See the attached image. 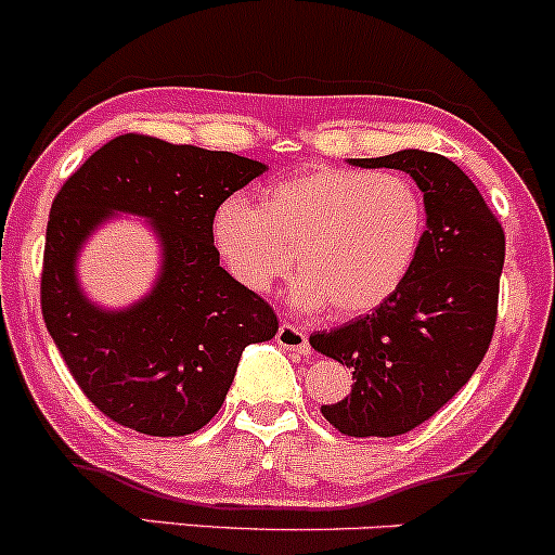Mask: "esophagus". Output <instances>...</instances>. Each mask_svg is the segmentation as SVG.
<instances>
[{"mask_svg":"<svg viewBox=\"0 0 555 555\" xmlns=\"http://www.w3.org/2000/svg\"><path fill=\"white\" fill-rule=\"evenodd\" d=\"M276 343L284 347V350L297 352V356H308L310 352V343L308 334L302 328H297L295 324H282L276 332Z\"/></svg>","mask_w":555,"mask_h":555,"instance_id":"obj_1","label":"esophagus"}]
</instances>
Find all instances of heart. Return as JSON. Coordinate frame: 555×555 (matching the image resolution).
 Masks as SVG:
<instances>
[{"label":"heart","instance_id":"heart-1","mask_svg":"<svg viewBox=\"0 0 555 555\" xmlns=\"http://www.w3.org/2000/svg\"><path fill=\"white\" fill-rule=\"evenodd\" d=\"M426 231L418 186L400 173L313 166L273 181L258 208L229 197L212 212L218 258L240 287L263 295L295 266L292 302L356 319L411 276Z\"/></svg>","mask_w":555,"mask_h":555}]
</instances>
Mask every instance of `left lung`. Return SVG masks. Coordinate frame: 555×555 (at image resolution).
Here are the masks:
<instances>
[{"label":"left lung","instance_id":"1","mask_svg":"<svg viewBox=\"0 0 555 555\" xmlns=\"http://www.w3.org/2000/svg\"><path fill=\"white\" fill-rule=\"evenodd\" d=\"M350 163L411 173L424 192L426 231L411 276L385 306L310 334L313 350L356 379L321 413L347 437H398L429 422L482 363L495 332L505 234L472 179L437 152Z\"/></svg>","mask_w":555,"mask_h":555}]
</instances>
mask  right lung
<instances>
[{
	"label": "right lung",
	"instance_id": "right-lung-1",
	"mask_svg": "<svg viewBox=\"0 0 555 555\" xmlns=\"http://www.w3.org/2000/svg\"><path fill=\"white\" fill-rule=\"evenodd\" d=\"M266 166L234 152L124 133L83 163L47 223L41 313L81 392L115 424L152 437L203 429L227 400L242 350L279 328L273 308L231 279L212 247V212ZM113 211L150 217L164 247L156 287L126 311L86 300L82 242Z\"/></svg>",
	"mask_w": 555,
	"mask_h": 555
}]
</instances>
